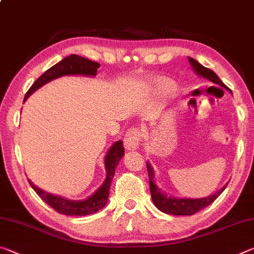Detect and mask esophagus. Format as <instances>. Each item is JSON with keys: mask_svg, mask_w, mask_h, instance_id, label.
I'll list each match as a JSON object with an SVG mask.
<instances>
[{"mask_svg": "<svg viewBox=\"0 0 254 254\" xmlns=\"http://www.w3.org/2000/svg\"><path fill=\"white\" fill-rule=\"evenodd\" d=\"M141 131L137 130L135 127H131L126 132V135H124V147L127 150H135L139 145L141 141Z\"/></svg>", "mask_w": 254, "mask_h": 254, "instance_id": "1", "label": "esophagus"}]
</instances>
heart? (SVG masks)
I'll return each mask as SVG.
<instances>
[{"mask_svg": "<svg viewBox=\"0 0 254 254\" xmlns=\"http://www.w3.org/2000/svg\"><path fill=\"white\" fill-rule=\"evenodd\" d=\"M159 88L161 89L162 92H165V93H167V92H170L171 89H173V86H171L168 81H163V83H161V84H159Z\"/></svg>", "mask_w": 254, "mask_h": 254, "instance_id": "1", "label": "heart"}]
</instances>
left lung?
Masks as SVG:
<instances>
[{"label":"left lung","mask_w":254,"mask_h":254,"mask_svg":"<svg viewBox=\"0 0 254 254\" xmlns=\"http://www.w3.org/2000/svg\"><path fill=\"white\" fill-rule=\"evenodd\" d=\"M188 59L192 69H194L197 75L204 77V78L208 79L209 81H212V83L218 86H222L223 88L229 89L227 86L220 79V77L215 74L212 69L200 65L197 60L190 57ZM147 169L150 182V192H151V197L154 205H156V207L159 210L170 215H194L195 213L199 212L200 209L207 207L209 204H212L213 201L222 194L223 190L226 188L227 184H229L226 183V185H224V186H223L220 190L215 192L214 195L204 197V198H176V197L167 196L165 192L161 191L160 188H158L156 183H154V171L149 162H147Z\"/></svg>","instance_id":"1"}]
</instances>
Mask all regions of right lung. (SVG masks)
I'll list each match as a JSON object with an SVG mask.
<instances>
[{
  "mask_svg": "<svg viewBox=\"0 0 254 254\" xmlns=\"http://www.w3.org/2000/svg\"><path fill=\"white\" fill-rule=\"evenodd\" d=\"M100 64L92 62V60L86 59L84 57L77 55H70L68 57L64 58L62 62L56 64L55 66L49 68L46 70L39 78H38L32 84L31 87L29 88L24 96V101L31 95L33 92H36L38 88L41 86L49 83L53 79L59 78L62 76H68V75H83V76H92L94 77L97 74V69L100 68ZM124 154V148L121 140H119L110 148L107 154L105 156L104 162H105V169H106V178L103 183L102 186L94 192L92 196L84 200H69L64 197H60L57 195L49 194L42 190L39 187L31 183L29 180V184L31 185L33 190L39 195L40 198L45 201V203L51 206L56 212L59 214L68 215V216H85V215H89L93 213H96L97 210L104 207L107 203V198H109L111 183L113 179V176L115 173V168H117L119 161Z\"/></svg>",
  "mask_w": 254,
  "mask_h": 254,
  "instance_id": "right-lung-1",
  "label": "right lung"
}]
</instances>
